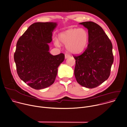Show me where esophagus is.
I'll return each mask as SVG.
<instances>
[{
	"label": "esophagus",
	"instance_id": "obj_1",
	"mask_svg": "<svg viewBox=\"0 0 127 127\" xmlns=\"http://www.w3.org/2000/svg\"><path fill=\"white\" fill-rule=\"evenodd\" d=\"M70 56L69 54H65V59H67V58L70 57Z\"/></svg>",
	"mask_w": 127,
	"mask_h": 127
}]
</instances>
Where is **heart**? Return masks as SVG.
<instances>
[{
    "instance_id": "b5f03b06",
    "label": "heart",
    "mask_w": 127,
    "mask_h": 127,
    "mask_svg": "<svg viewBox=\"0 0 127 127\" xmlns=\"http://www.w3.org/2000/svg\"><path fill=\"white\" fill-rule=\"evenodd\" d=\"M59 39L63 44L66 45V49L70 53L79 54L83 52L86 47L88 42V32L84 29H70L61 33ZM57 47L61 46L58 39L54 42Z\"/></svg>"
}]
</instances>
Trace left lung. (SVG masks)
Returning <instances> with one entry per match:
<instances>
[{"mask_svg": "<svg viewBox=\"0 0 127 127\" xmlns=\"http://www.w3.org/2000/svg\"><path fill=\"white\" fill-rule=\"evenodd\" d=\"M87 28L88 44L75 60L74 75L77 82L88 88L97 87L110 76L114 62L112 44L103 29L91 21L79 23Z\"/></svg>", "mask_w": 127, "mask_h": 127, "instance_id": "obj_1", "label": "left lung"}]
</instances>
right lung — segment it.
<instances>
[{"label": "right lung", "instance_id": "add662e5", "mask_svg": "<svg viewBox=\"0 0 127 127\" xmlns=\"http://www.w3.org/2000/svg\"><path fill=\"white\" fill-rule=\"evenodd\" d=\"M56 23H33L19 38L14 59L20 78L35 89H42L53 84L58 68L64 60V55H51L48 43L52 41Z\"/></svg>", "mask_w": 127, "mask_h": 127}]
</instances>
